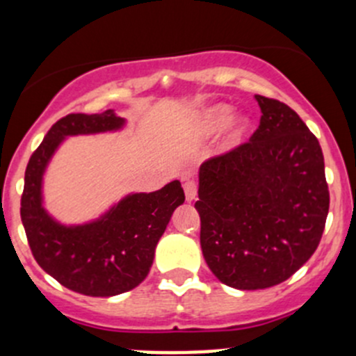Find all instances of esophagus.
Masks as SVG:
<instances>
[{"mask_svg":"<svg viewBox=\"0 0 356 356\" xmlns=\"http://www.w3.org/2000/svg\"><path fill=\"white\" fill-rule=\"evenodd\" d=\"M183 190H185V197L188 202H192V200H195L197 197V183L193 181V179H186L185 183H183Z\"/></svg>","mask_w":356,"mask_h":356,"instance_id":"34e87169","label":"esophagus"}]
</instances>
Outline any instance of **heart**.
Listing matches in <instances>:
<instances>
[{
  "label": "heart",
  "mask_w": 356,
  "mask_h": 356,
  "mask_svg": "<svg viewBox=\"0 0 356 356\" xmlns=\"http://www.w3.org/2000/svg\"><path fill=\"white\" fill-rule=\"evenodd\" d=\"M229 115H232V108L226 104H219L214 106V108L205 109L199 122H197V130H199L200 135L214 134V131H218L222 124L228 122ZM248 130H250V122L245 116H236V118L229 120L225 137H222V149L232 151V149L243 144L245 137L248 135Z\"/></svg>",
  "instance_id": "obj_1"
}]
</instances>
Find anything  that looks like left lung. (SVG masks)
Wrapping results in <instances>:
<instances>
[{"label": "left lung", "mask_w": 356, "mask_h": 356, "mask_svg": "<svg viewBox=\"0 0 356 356\" xmlns=\"http://www.w3.org/2000/svg\"><path fill=\"white\" fill-rule=\"evenodd\" d=\"M250 140L199 171L200 247L209 269L236 289L286 281L318 247L329 212L317 137L284 102L255 96Z\"/></svg>", "instance_id": "left-lung-1"}]
</instances>
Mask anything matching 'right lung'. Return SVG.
<instances>
[{
	"mask_svg": "<svg viewBox=\"0 0 356 356\" xmlns=\"http://www.w3.org/2000/svg\"><path fill=\"white\" fill-rule=\"evenodd\" d=\"M123 127L124 120L113 109L65 116L51 127L25 170L20 216L32 255L58 283L87 296H115L138 286L175 209L185 202L181 183L175 179L157 192L130 193L86 225H61L47 214L42 177L61 142Z\"/></svg>",
	"mask_w": 356,
	"mask_h": 356,
	"instance_id": "1",
	"label": "right lung"
}]
</instances>
